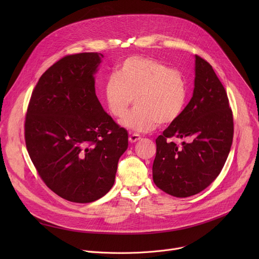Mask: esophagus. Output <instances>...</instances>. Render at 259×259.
<instances>
[{
	"label": "esophagus",
	"instance_id": "1",
	"mask_svg": "<svg viewBox=\"0 0 259 259\" xmlns=\"http://www.w3.org/2000/svg\"><path fill=\"white\" fill-rule=\"evenodd\" d=\"M140 140H141V135H139V134H137V133L130 134V137H129V142H130L131 144L137 143V142H138V141H140Z\"/></svg>",
	"mask_w": 259,
	"mask_h": 259
}]
</instances>
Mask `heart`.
I'll return each mask as SVG.
<instances>
[{
	"label": "heart",
	"mask_w": 259,
	"mask_h": 259,
	"mask_svg": "<svg viewBox=\"0 0 259 259\" xmlns=\"http://www.w3.org/2000/svg\"><path fill=\"white\" fill-rule=\"evenodd\" d=\"M103 98L107 110L116 118L124 117L134 98L137 106L121 120V125L146 133L158 124L170 125L182 116L188 87L180 70L151 58L131 57L108 76Z\"/></svg>",
	"instance_id": "heart-1"
}]
</instances>
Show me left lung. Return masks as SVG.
Masks as SVG:
<instances>
[{"mask_svg":"<svg viewBox=\"0 0 259 259\" xmlns=\"http://www.w3.org/2000/svg\"><path fill=\"white\" fill-rule=\"evenodd\" d=\"M233 114L212 66L195 56L192 99L182 116L156 139L154 184L175 197L192 196L221 173L233 141ZM171 138L183 139L181 146Z\"/></svg>","mask_w":259,"mask_h":259,"instance_id":"obj_1","label":"left lung"}]
</instances>
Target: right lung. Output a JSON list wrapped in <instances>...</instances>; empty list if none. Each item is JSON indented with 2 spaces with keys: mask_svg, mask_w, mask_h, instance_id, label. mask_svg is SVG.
<instances>
[{
  "mask_svg": "<svg viewBox=\"0 0 259 259\" xmlns=\"http://www.w3.org/2000/svg\"><path fill=\"white\" fill-rule=\"evenodd\" d=\"M104 56H67L39 77L25 119L27 151L40 179L72 202L98 200L114 184L128 132L105 112L94 74Z\"/></svg>",
  "mask_w": 259,
  "mask_h": 259,
  "instance_id": "add662e5",
  "label": "right lung"
}]
</instances>
